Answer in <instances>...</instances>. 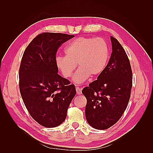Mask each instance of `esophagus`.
Here are the masks:
<instances>
[{"mask_svg":"<svg viewBox=\"0 0 153 153\" xmlns=\"http://www.w3.org/2000/svg\"><path fill=\"white\" fill-rule=\"evenodd\" d=\"M76 92H77V94H78V95H81V94L82 93V88H80V87H76Z\"/></svg>","mask_w":153,"mask_h":153,"instance_id":"34e87169","label":"esophagus"}]
</instances>
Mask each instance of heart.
<instances>
[{
  "label": "heart",
  "instance_id": "1",
  "mask_svg": "<svg viewBox=\"0 0 153 153\" xmlns=\"http://www.w3.org/2000/svg\"><path fill=\"white\" fill-rule=\"evenodd\" d=\"M66 56L56 58V65L65 77H70L76 68L79 69L74 76L76 83H83L89 76L101 74L108 60L109 51L102 38L80 37L71 41L64 49Z\"/></svg>",
  "mask_w": 153,
  "mask_h": 153
}]
</instances>
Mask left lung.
<instances>
[{
  "label": "left lung",
  "mask_w": 153,
  "mask_h": 153,
  "mask_svg": "<svg viewBox=\"0 0 153 153\" xmlns=\"http://www.w3.org/2000/svg\"><path fill=\"white\" fill-rule=\"evenodd\" d=\"M112 53L97 79L84 87L87 99V122L97 129H106L118 121L131 95L132 70L130 62L119 41L111 36Z\"/></svg>",
  "instance_id": "obj_1"
}]
</instances>
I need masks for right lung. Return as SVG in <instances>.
I'll return each mask as SVG.
<instances>
[{"mask_svg":"<svg viewBox=\"0 0 153 153\" xmlns=\"http://www.w3.org/2000/svg\"><path fill=\"white\" fill-rule=\"evenodd\" d=\"M74 35L40 33L25 50L19 69V87L25 106L40 125H60L76 91L74 84L58 75L56 55L58 48Z\"/></svg>","mask_w":153,"mask_h":153,"instance_id":"obj_1","label":"right lung"}]
</instances>
